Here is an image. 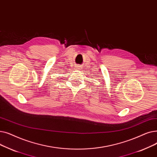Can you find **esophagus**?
<instances>
[{"instance_id": "1", "label": "esophagus", "mask_w": 157, "mask_h": 157, "mask_svg": "<svg viewBox=\"0 0 157 157\" xmlns=\"http://www.w3.org/2000/svg\"><path fill=\"white\" fill-rule=\"evenodd\" d=\"M79 68H80V67H79V66H77V69H76V70H79V69H80Z\"/></svg>"}]
</instances>
